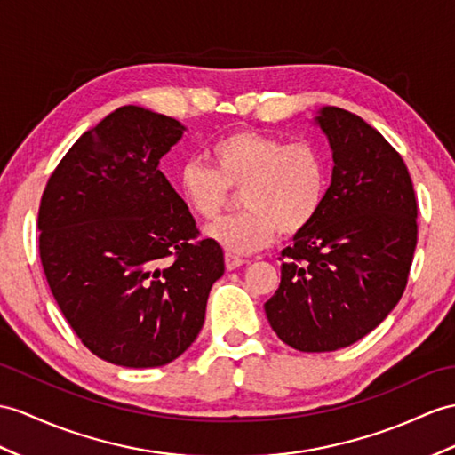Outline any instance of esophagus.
<instances>
[{"instance_id": "34e87169", "label": "esophagus", "mask_w": 455, "mask_h": 455, "mask_svg": "<svg viewBox=\"0 0 455 455\" xmlns=\"http://www.w3.org/2000/svg\"><path fill=\"white\" fill-rule=\"evenodd\" d=\"M245 262H247V260L237 257V254L226 252V268H228V270H235V268H239V266H243Z\"/></svg>"}]
</instances>
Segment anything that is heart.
Wrapping results in <instances>:
<instances>
[{
  "label": "heart",
  "instance_id": "1",
  "mask_svg": "<svg viewBox=\"0 0 455 455\" xmlns=\"http://www.w3.org/2000/svg\"><path fill=\"white\" fill-rule=\"evenodd\" d=\"M206 156L212 168L196 160L181 165L180 191L187 206L206 221L220 218L234 201V191H241L245 212L208 229L228 252L262 249L278 231L299 234L324 204L328 164L313 142H285L243 129L210 144Z\"/></svg>",
  "mask_w": 455,
  "mask_h": 455
}]
</instances>
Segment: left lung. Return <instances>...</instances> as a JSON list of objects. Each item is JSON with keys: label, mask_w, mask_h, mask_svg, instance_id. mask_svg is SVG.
<instances>
[{"label": "left lung", "mask_w": 455, "mask_h": 455, "mask_svg": "<svg viewBox=\"0 0 455 455\" xmlns=\"http://www.w3.org/2000/svg\"><path fill=\"white\" fill-rule=\"evenodd\" d=\"M334 170L311 226L282 251V282L264 303L278 338L293 349L347 347L400 301L417 247V201L400 154L347 109L315 117Z\"/></svg>", "instance_id": "left-lung-1"}]
</instances>
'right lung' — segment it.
Here are the masks:
<instances>
[{"mask_svg": "<svg viewBox=\"0 0 455 455\" xmlns=\"http://www.w3.org/2000/svg\"><path fill=\"white\" fill-rule=\"evenodd\" d=\"M180 121L121 106L86 131L44 189L40 260L63 316L96 357L162 367L204 324L224 251L198 241L183 198L158 170Z\"/></svg>", "mask_w": 455, "mask_h": 455, "instance_id": "obj_1", "label": "right lung"}]
</instances>
